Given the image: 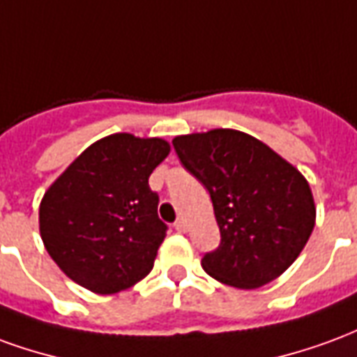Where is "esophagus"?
<instances>
[{"mask_svg": "<svg viewBox=\"0 0 357 357\" xmlns=\"http://www.w3.org/2000/svg\"><path fill=\"white\" fill-rule=\"evenodd\" d=\"M174 227H176V231L185 233L187 229H189V224H187V220H183V218H179L178 222L174 224Z\"/></svg>", "mask_w": 357, "mask_h": 357, "instance_id": "obj_1", "label": "esophagus"}]
</instances>
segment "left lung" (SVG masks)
<instances>
[{
	"instance_id": "1",
	"label": "left lung",
	"mask_w": 357,
	"mask_h": 357,
	"mask_svg": "<svg viewBox=\"0 0 357 357\" xmlns=\"http://www.w3.org/2000/svg\"><path fill=\"white\" fill-rule=\"evenodd\" d=\"M172 143L214 204L222 241L202 258L204 271L237 289L277 279L314 231L306 178L266 143L237 130L178 135Z\"/></svg>"
}]
</instances>
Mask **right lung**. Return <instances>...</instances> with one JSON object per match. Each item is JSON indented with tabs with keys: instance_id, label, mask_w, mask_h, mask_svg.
Returning a JSON list of instances; mask_svg holds the SVG:
<instances>
[{
	"instance_id": "1",
	"label": "right lung",
	"mask_w": 357,
	"mask_h": 357,
	"mask_svg": "<svg viewBox=\"0 0 357 357\" xmlns=\"http://www.w3.org/2000/svg\"><path fill=\"white\" fill-rule=\"evenodd\" d=\"M170 153L160 137L112 133L89 145L45 191L40 235L74 283L114 294L149 275L166 237L149 176Z\"/></svg>"
}]
</instances>
